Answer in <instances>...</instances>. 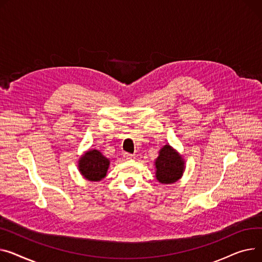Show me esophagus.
<instances>
[{
	"instance_id": "esophagus-1",
	"label": "esophagus",
	"mask_w": 262,
	"mask_h": 262,
	"mask_svg": "<svg viewBox=\"0 0 262 262\" xmlns=\"http://www.w3.org/2000/svg\"><path fill=\"white\" fill-rule=\"evenodd\" d=\"M123 157H124L125 160H133V159H135V155H132V154H128V152H124Z\"/></svg>"
}]
</instances>
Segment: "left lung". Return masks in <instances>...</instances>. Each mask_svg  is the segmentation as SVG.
<instances>
[{
	"instance_id": "8db88e82",
	"label": "left lung",
	"mask_w": 262,
	"mask_h": 262,
	"mask_svg": "<svg viewBox=\"0 0 262 262\" xmlns=\"http://www.w3.org/2000/svg\"><path fill=\"white\" fill-rule=\"evenodd\" d=\"M156 179L162 184L177 182L185 169L183 157L169 144H165L155 160Z\"/></svg>"
}]
</instances>
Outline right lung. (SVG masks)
Instances as JSON below:
<instances>
[{
  "instance_id": "1",
  "label": "right lung",
  "mask_w": 262,
  "mask_h": 262,
  "mask_svg": "<svg viewBox=\"0 0 262 262\" xmlns=\"http://www.w3.org/2000/svg\"><path fill=\"white\" fill-rule=\"evenodd\" d=\"M111 161L98 149H89L78 160L81 175L89 181L97 182L105 178Z\"/></svg>"
}]
</instances>
